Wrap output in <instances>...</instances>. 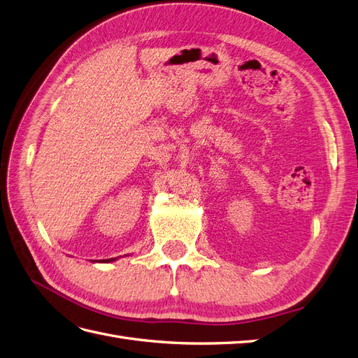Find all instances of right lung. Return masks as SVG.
Returning a JSON list of instances; mask_svg holds the SVG:
<instances>
[{
	"mask_svg": "<svg viewBox=\"0 0 358 358\" xmlns=\"http://www.w3.org/2000/svg\"><path fill=\"white\" fill-rule=\"evenodd\" d=\"M113 259H115V258H109V259H103V262H104V263H110V262H113Z\"/></svg>",
	"mask_w": 358,
	"mask_h": 358,
	"instance_id": "add662e5",
	"label": "right lung"
}]
</instances>
